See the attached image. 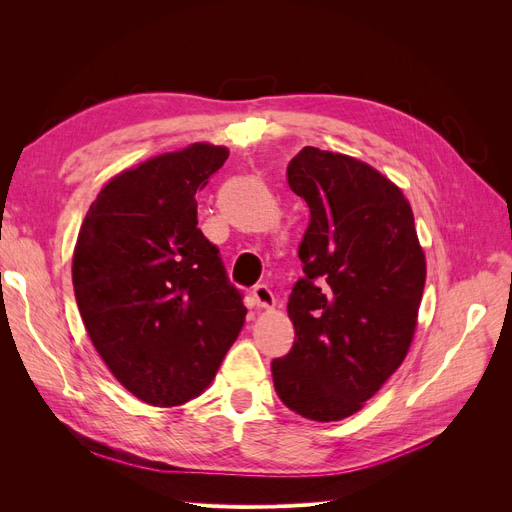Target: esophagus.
<instances>
[{
	"label": "esophagus",
	"mask_w": 512,
	"mask_h": 512,
	"mask_svg": "<svg viewBox=\"0 0 512 512\" xmlns=\"http://www.w3.org/2000/svg\"><path fill=\"white\" fill-rule=\"evenodd\" d=\"M252 299H254V305L258 307V309H273L275 307V297H273V292L265 286V284H258L254 290H252Z\"/></svg>",
	"instance_id": "34e87169"
}]
</instances>
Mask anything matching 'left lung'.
I'll list each match as a JSON object with an SVG mask.
<instances>
[{
  "instance_id": "obj_1",
  "label": "left lung",
  "mask_w": 512,
  "mask_h": 512,
  "mask_svg": "<svg viewBox=\"0 0 512 512\" xmlns=\"http://www.w3.org/2000/svg\"><path fill=\"white\" fill-rule=\"evenodd\" d=\"M286 175L309 224L299 245L305 277L288 299L294 344L271 363L273 386L292 412L333 423L359 412L404 363L427 262L408 198L374 166L303 147Z\"/></svg>"
}]
</instances>
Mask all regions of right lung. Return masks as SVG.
Segmentation results:
<instances>
[{"label": "right lung", "instance_id": "add662e5", "mask_svg": "<svg viewBox=\"0 0 512 512\" xmlns=\"http://www.w3.org/2000/svg\"><path fill=\"white\" fill-rule=\"evenodd\" d=\"M226 158L228 147L192 143L121 170L76 237L72 282L91 344L149 406L203 395L243 329L247 309L194 198Z\"/></svg>", "mask_w": 512, "mask_h": 512}]
</instances>
